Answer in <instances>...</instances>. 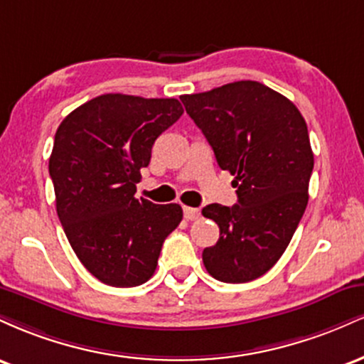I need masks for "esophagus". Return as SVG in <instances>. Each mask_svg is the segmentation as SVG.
<instances>
[{
  "label": "esophagus",
  "mask_w": 364,
  "mask_h": 364,
  "mask_svg": "<svg viewBox=\"0 0 364 364\" xmlns=\"http://www.w3.org/2000/svg\"><path fill=\"white\" fill-rule=\"evenodd\" d=\"M183 214H185L186 220H196L200 217V210L193 207H183Z\"/></svg>",
  "instance_id": "1"
}]
</instances>
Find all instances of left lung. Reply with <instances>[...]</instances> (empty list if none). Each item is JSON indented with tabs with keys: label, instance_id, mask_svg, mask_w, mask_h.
<instances>
[{
	"label": "left lung",
	"instance_id": "left-lung-1",
	"mask_svg": "<svg viewBox=\"0 0 364 364\" xmlns=\"http://www.w3.org/2000/svg\"><path fill=\"white\" fill-rule=\"evenodd\" d=\"M181 102L237 188L232 207H203L220 229L219 241L203 250V265L220 282L255 281L286 252L308 205L306 121L289 99L253 80L181 95Z\"/></svg>",
	"mask_w": 364,
	"mask_h": 364
}]
</instances>
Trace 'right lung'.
I'll return each mask as SVG.
<instances>
[{
    "label": "right lung",
    "mask_w": 364,
    "mask_h": 364,
    "mask_svg": "<svg viewBox=\"0 0 364 364\" xmlns=\"http://www.w3.org/2000/svg\"><path fill=\"white\" fill-rule=\"evenodd\" d=\"M181 114L178 99L104 94L56 129L49 176L58 217L78 260L107 286L147 282L162 243L181 223L178 203L135 196L154 141Z\"/></svg>",
    "instance_id": "add662e5"
}]
</instances>
